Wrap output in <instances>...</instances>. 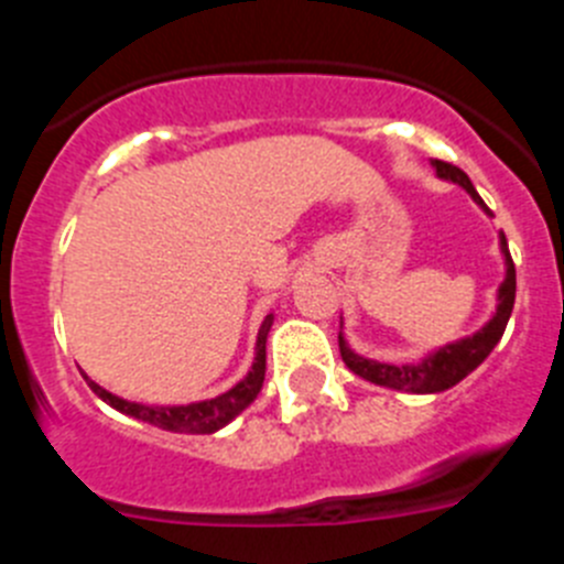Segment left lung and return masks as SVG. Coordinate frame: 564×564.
I'll return each mask as SVG.
<instances>
[{
	"mask_svg": "<svg viewBox=\"0 0 564 564\" xmlns=\"http://www.w3.org/2000/svg\"><path fill=\"white\" fill-rule=\"evenodd\" d=\"M432 166H435L441 181L457 183L460 188H466V192L471 194V200H475L482 212L491 214L463 169L443 161H432ZM500 251H502V259H506V279H502L500 291H497L495 316L488 318L480 330L460 338V341L437 347L435 352L423 356L417 364H383V361H372V358H364L358 356V352H352L350 344L344 341V336L338 333V350H341L344 364H347L358 378H364V381L378 383V387H390V390L415 392V395H432V392H443V390H449V387H455V383H460L468 372L477 370V367L486 361L488 352L495 350L497 341H500L502 333H506L511 311H514L517 271H514V259H511V253H508L506 234L502 231H500Z\"/></svg>",
	"mask_w": 564,
	"mask_h": 564,
	"instance_id": "left-lung-1",
	"label": "left lung"
}]
</instances>
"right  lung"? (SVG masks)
Returning <instances> with one entry per match:
<instances>
[{
	"label": "right lung",
	"instance_id": "obj_1",
	"mask_svg": "<svg viewBox=\"0 0 564 564\" xmlns=\"http://www.w3.org/2000/svg\"><path fill=\"white\" fill-rule=\"evenodd\" d=\"M273 325V313H268L262 327L257 333V356H253L251 370L239 383H234L231 390L223 392L217 398H208V401H194V403H181V406H149V403H134L127 398H118L112 392H107L104 387H98L96 381L87 383L89 390L96 392L101 401H107L112 410L123 412L129 417H138V421H147L158 430L166 432H181V435H212V432L223 430L226 423H231L239 412L251 406L253 398L262 390V381H265V341L268 333Z\"/></svg>",
	"mask_w": 564,
	"mask_h": 564
}]
</instances>
